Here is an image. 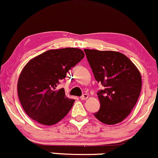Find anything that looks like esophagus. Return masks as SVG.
I'll use <instances>...</instances> for the list:
<instances>
[{
  "label": "esophagus",
  "mask_w": 158,
  "mask_h": 158,
  "mask_svg": "<svg viewBox=\"0 0 158 158\" xmlns=\"http://www.w3.org/2000/svg\"><path fill=\"white\" fill-rule=\"evenodd\" d=\"M88 94H82V95H81V97H80V99H81V100H85V99H88Z\"/></svg>",
  "instance_id": "esophagus-1"
}]
</instances>
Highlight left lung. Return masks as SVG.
Segmentation results:
<instances>
[{
    "instance_id": "8db88e82",
    "label": "left lung",
    "mask_w": 158,
    "mask_h": 158,
    "mask_svg": "<svg viewBox=\"0 0 158 158\" xmlns=\"http://www.w3.org/2000/svg\"><path fill=\"white\" fill-rule=\"evenodd\" d=\"M96 81L100 108L94 114L105 124L119 123L131 113L140 94L142 79L132 61L119 52L85 49Z\"/></svg>"
}]
</instances>
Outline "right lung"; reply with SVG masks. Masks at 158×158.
Masks as SVG:
<instances>
[{"mask_svg": "<svg viewBox=\"0 0 158 158\" xmlns=\"http://www.w3.org/2000/svg\"><path fill=\"white\" fill-rule=\"evenodd\" d=\"M84 56L78 48L50 50L27 63L19 77L18 94L30 118L52 126L68 114L75 100L65 97L64 88L56 87Z\"/></svg>", "mask_w": 158, "mask_h": 158, "instance_id": "obj_1", "label": "right lung"}]
</instances>
